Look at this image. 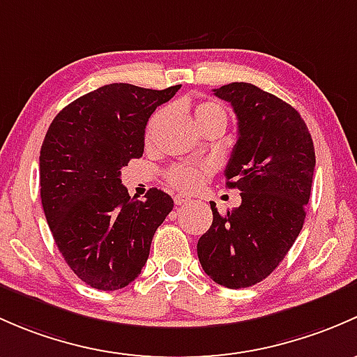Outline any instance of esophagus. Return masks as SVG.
Returning <instances> with one entry per match:
<instances>
[{"mask_svg": "<svg viewBox=\"0 0 357 357\" xmlns=\"http://www.w3.org/2000/svg\"><path fill=\"white\" fill-rule=\"evenodd\" d=\"M174 201H175V204H177V206H183V204L189 203V197L182 196V194H177V196L174 197Z\"/></svg>", "mask_w": 357, "mask_h": 357, "instance_id": "obj_1", "label": "esophagus"}]
</instances>
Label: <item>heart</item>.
I'll return each instance as SVG.
<instances>
[{"instance_id":"1","label":"heart","mask_w":357,"mask_h":357,"mask_svg":"<svg viewBox=\"0 0 357 357\" xmlns=\"http://www.w3.org/2000/svg\"><path fill=\"white\" fill-rule=\"evenodd\" d=\"M161 113L158 112L153 116L151 122H149V130L158 123V120L161 119ZM194 119H196L197 125H201L209 119H225V112L220 105L213 101H201L194 106L192 109ZM213 168L209 165H174L170 170L167 172V178L175 189L183 190V192H192L197 187L201 185V182L211 174Z\"/></svg>"}]
</instances>
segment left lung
I'll list each match as a JSON object with an SVG mask.
<instances>
[{
    "mask_svg": "<svg viewBox=\"0 0 357 357\" xmlns=\"http://www.w3.org/2000/svg\"><path fill=\"white\" fill-rule=\"evenodd\" d=\"M232 105L237 142L225 168L227 185L241 190L238 208L220 213L197 242L204 273L229 289L264 280L285 258L306 218L314 146L296 108L248 82L213 91Z\"/></svg>",
    "mask_w": 357,
    "mask_h": 357,
    "instance_id": "1",
    "label": "left lung"
}]
</instances>
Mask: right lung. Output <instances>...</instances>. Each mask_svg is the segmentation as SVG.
Masks as SVG:
<instances>
[{
	"label": "right lung",
	"mask_w": 357,
	"mask_h": 357,
	"mask_svg": "<svg viewBox=\"0 0 357 357\" xmlns=\"http://www.w3.org/2000/svg\"><path fill=\"white\" fill-rule=\"evenodd\" d=\"M180 86L163 91L108 84L65 106L39 156L41 203L61 256L98 290L127 287L141 275L153 235L174 209L167 192L128 196L122 168L144 153L146 125Z\"/></svg>",
	"instance_id": "1"
}]
</instances>
